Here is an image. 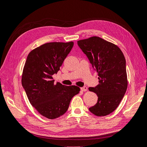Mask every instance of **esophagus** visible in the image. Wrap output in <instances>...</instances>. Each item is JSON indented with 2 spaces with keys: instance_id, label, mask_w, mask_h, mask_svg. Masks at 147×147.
<instances>
[{
  "instance_id": "1",
  "label": "esophagus",
  "mask_w": 147,
  "mask_h": 147,
  "mask_svg": "<svg viewBox=\"0 0 147 147\" xmlns=\"http://www.w3.org/2000/svg\"><path fill=\"white\" fill-rule=\"evenodd\" d=\"M81 90L83 91V92H85V91L87 90V87H86V86H83V87L81 88Z\"/></svg>"
}]
</instances>
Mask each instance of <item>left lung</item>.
Listing matches in <instances>:
<instances>
[{
	"instance_id": "left-lung-1",
	"label": "left lung",
	"mask_w": 147,
	"mask_h": 147,
	"mask_svg": "<svg viewBox=\"0 0 147 147\" xmlns=\"http://www.w3.org/2000/svg\"><path fill=\"white\" fill-rule=\"evenodd\" d=\"M78 45L99 76V85L88 88L98 98L89 111L96 116H106L117 109L126 93V59L119 47L100 37L79 40Z\"/></svg>"
}]
</instances>
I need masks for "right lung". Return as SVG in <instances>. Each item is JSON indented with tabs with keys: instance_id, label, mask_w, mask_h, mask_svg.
<instances>
[{
	"instance_id": "right-lung-1",
	"label": "right lung",
	"mask_w": 147,
	"mask_h": 147,
	"mask_svg": "<svg viewBox=\"0 0 147 147\" xmlns=\"http://www.w3.org/2000/svg\"><path fill=\"white\" fill-rule=\"evenodd\" d=\"M74 42L47 43L31 51L24 66L21 83L31 105L49 119L62 116L71 98L80 90L78 86L54 83L53 75L71 51Z\"/></svg>"
}]
</instances>
